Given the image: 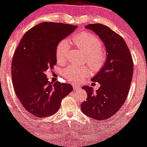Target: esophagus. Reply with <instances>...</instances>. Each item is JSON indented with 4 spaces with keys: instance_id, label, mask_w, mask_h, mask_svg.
Masks as SVG:
<instances>
[{
    "instance_id": "obj_1",
    "label": "esophagus",
    "mask_w": 147,
    "mask_h": 147,
    "mask_svg": "<svg viewBox=\"0 0 147 147\" xmlns=\"http://www.w3.org/2000/svg\"><path fill=\"white\" fill-rule=\"evenodd\" d=\"M73 89L74 91H79L81 89V87L78 85H73Z\"/></svg>"
}]
</instances>
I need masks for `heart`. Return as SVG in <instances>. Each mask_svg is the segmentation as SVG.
Masks as SVG:
<instances>
[{"mask_svg": "<svg viewBox=\"0 0 147 147\" xmlns=\"http://www.w3.org/2000/svg\"><path fill=\"white\" fill-rule=\"evenodd\" d=\"M75 46L84 53V61L93 70H99L104 65L106 61V51L101 48L102 44L98 37L88 32L72 37ZM70 49V44L66 40H62L56 46L55 58L58 64L66 63L67 53ZM63 77L69 82H79L87 77L89 70L86 67L69 66L63 70Z\"/></svg>", "mask_w": 147, "mask_h": 147, "instance_id": "obj_1", "label": "heart"}]
</instances>
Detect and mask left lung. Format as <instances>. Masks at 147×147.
<instances>
[{
	"mask_svg": "<svg viewBox=\"0 0 147 147\" xmlns=\"http://www.w3.org/2000/svg\"><path fill=\"white\" fill-rule=\"evenodd\" d=\"M85 27L98 34L104 43L107 59L92 79L101 84L98 90L94 92L92 86H82L87 98L81 104V109L89 118L106 120L115 115L125 101L133 75V61L125 41L116 32L98 23Z\"/></svg>",
	"mask_w": 147,
	"mask_h": 147,
	"instance_id": "1",
	"label": "left lung"
}]
</instances>
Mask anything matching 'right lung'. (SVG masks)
Returning <instances> with one entry per match:
<instances>
[{
    "instance_id": "right-lung-1",
    "label": "right lung",
    "mask_w": 147,
    "mask_h": 147,
    "mask_svg": "<svg viewBox=\"0 0 147 147\" xmlns=\"http://www.w3.org/2000/svg\"><path fill=\"white\" fill-rule=\"evenodd\" d=\"M78 26L42 22L27 31L17 47L12 61V80L15 94L29 113L37 118L51 116L58 111L71 84L50 82L45 72L56 64V46Z\"/></svg>"
}]
</instances>
